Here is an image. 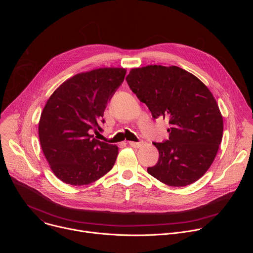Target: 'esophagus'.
Returning <instances> with one entry per match:
<instances>
[{
  "instance_id": "esophagus-1",
  "label": "esophagus",
  "mask_w": 253,
  "mask_h": 253,
  "mask_svg": "<svg viewBox=\"0 0 253 253\" xmlns=\"http://www.w3.org/2000/svg\"><path fill=\"white\" fill-rule=\"evenodd\" d=\"M129 145L133 148H139L143 145V142H133V141H130L129 142Z\"/></svg>"
}]
</instances>
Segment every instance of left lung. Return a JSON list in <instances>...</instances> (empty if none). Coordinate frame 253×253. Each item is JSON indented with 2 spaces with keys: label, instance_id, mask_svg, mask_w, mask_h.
<instances>
[{
  "label": "left lung",
  "instance_id": "left-lung-1",
  "mask_svg": "<svg viewBox=\"0 0 253 253\" xmlns=\"http://www.w3.org/2000/svg\"><path fill=\"white\" fill-rule=\"evenodd\" d=\"M126 80L153 118L169 119V140L153 143L159 159L148 173L174 187L197 181L213 163L223 135V118L210 90L177 66L134 68Z\"/></svg>",
  "mask_w": 253,
  "mask_h": 253
}]
</instances>
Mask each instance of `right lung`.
<instances>
[{"instance_id": "right-lung-1", "label": "right lung", "mask_w": 253, "mask_h": 253, "mask_svg": "<svg viewBox=\"0 0 253 253\" xmlns=\"http://www.w3.org/2000/svg\"><path fill=\"white\" fill-rule=\"evenodd\" d=\"M126 69L99 68L62 83L50 96L39 121L43 153L64 183L88 185L109 172L118 147L93 138L102 130L107 103L124 81Z\"/></svg>"}]
</instances>
